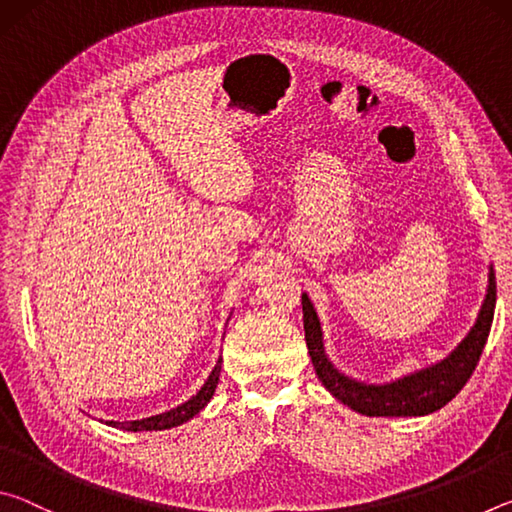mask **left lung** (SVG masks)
Returning <instances> with one entry per match:
<instances>
[{
	"label": "left lung",
	"instance_id": "1",
	"mask_svg": "<svg viewBox=\"0 0 512 512\" xmlns=\"http://www.w3.org/2000/svg\"><path fill=\"white\" fill-rule=\"evenodd\" d=\"M488 280L490 284L488 293H485L481 314L476 318L472 332L465 336L463 343L445 361H440L427 370L415 372V375L397 379L395 384L386 386L359 384V381L343 377L329 363L323 352V339H320L323 334H320L318 316L305 293L302 296V320H305V341L309 348V357L314 361L316 375L336 400H341L350 409L363 415H372V418H379V415H384V418H391V415H395V418H400V415H427L443 409L467 384V379L472 377L485 348V341H488L497 300V282L492 268Z\"/></svg>",
	"mask_w": 512,
	"mask_h": 512
}]
</instances>
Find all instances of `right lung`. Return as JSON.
Segmentation results:
<instances>
[{"instance_id":"right-lung-1","label":"right lung","mask_w":512,"mask_h":512,"mask_svg":"<svg viewBox=\"0 0 512 512\" xmlns=\"http://www.w3.org/2000/svg\"><path fill=\"white\" fill-rule=\"evenodd\" d=\"M219 375H221V359L216 363L212 375L207 377V381L203 384L201 391H198L192 400L185 402L183 406H178V409H173L169 413H162V415H153V418H146V420H135V422H108L110 427H119V429H126V431H162V429H171V427H178V424H183L187 420H192L194 415L203 409V406L212 400L214 395V388L219 384Z\"/></svg>"}]
</instances>
